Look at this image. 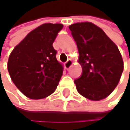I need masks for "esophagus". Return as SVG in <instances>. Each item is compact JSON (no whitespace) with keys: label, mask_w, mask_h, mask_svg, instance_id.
I'll list each match as a JSON object with an SVG mask.
<instances>
[{"label":"esophagus","mask_w":130,"mask_h":130,"mask_svg":"<svg viewBox=\"0 0 130 130\" xmlns=\"http://www.w3.org/2000/svg\"><path fill=\"white\" fill-rule=\"evenodd\" d=\"M72 64H73L72 61L71 59H69L66 63H64V66H66V67L67 69H70L72 67Z\"/></svg>","instance_id":"obj_1"}]
</instances>
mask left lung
I'll list each match as a JSON object with an SVG mask.
<instances>
[{
  "mask_svg": "<svg viewBox=\"0 0 130 130\" xmlns=\"http://www.w3.org/2000/svg\"><path fill=\"white\" fill-rule=\"evenodd\" d=\"M69 27L76 42L82 68V75L74 81L77 91L93 101L106 98L118 85L123 71L118 47L92 23H76Z\"/></svg>",
  "mask_w": 130,
  "mask_h": 130,
  "instance_id": "left-lung-1",
  "label": "left lung"
}]
</instances>
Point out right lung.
I'll use <instances>...</instances> for the list:
<instances>
[{"instance_id": "add662e5", "label": "right lung", "mask_w": 130, "mask_h": 130, "mask_svg": "<svg viewBox=\"0 0 130 130\" xmlns=\"http://www.w3.org/2000/svg\"><path fill=\"white\" fill-rule=\"evenodd\" d=\"M61 24H44L31 31L14 48L7 70L17 88L27 97L44 99L52 94L63 74L53 42Z\"/></svg>"}]
</instances>
